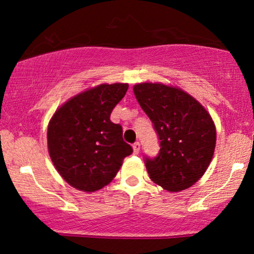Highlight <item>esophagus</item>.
I'll return each instance as SVG.
<instances>
[{
	"label": "esophagus",
	"instance_id": "34e87169",
	"mask_svg": "<svg viewBox=\"0 0 254 254\" xmlns=\"http://www.w3.org/2000/svg\"><path fill=\"white\" fill-rule=\"evenodd\" d=\"M132 148H133V154H138L139 153V148H141V144H139V142H135V143L132 144Z\"/></svg>",
	"mask_w": 254,
	"mask_h": 254
}]
</instances>
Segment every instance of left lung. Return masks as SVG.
<instances>
[{
    "mask_svg": "<svg viewBox=\"0 0 254 254\" xmlns=\"http://www.w3.org/2000/svg\"><path fill=\"white\" fill-rule=\"evenodd\" d=\"M135 97L160 139L155 157L144 156L148 174L167 191L189 189L205 173L216 144L206 110L184 90L162 83H139Z\"/></svg>",
    "mask_w": 254,
    "mask_h": 254,
    "instance_id": "obj_1",
    "label": "left lung"
}]
</instances>
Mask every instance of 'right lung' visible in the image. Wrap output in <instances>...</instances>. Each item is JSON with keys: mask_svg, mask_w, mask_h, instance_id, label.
<instances>
[{"mask_svg": "<svg viewBox=\"0 0 254 254\" xmlns=\"http://www.w3.org/2000/svg\"><path fill=\"white\" fill-rule=\"evenodd\" d=\"M129 84H100L75 95L49 123V154L58 173L72 188L94 192L111 183L132 148L123 129L111 122L112 110Z\"/></svg>", "mask_w": 254, "mask_h": 254, "instance_id": "1", "label": "right lung"}]
</instances>
